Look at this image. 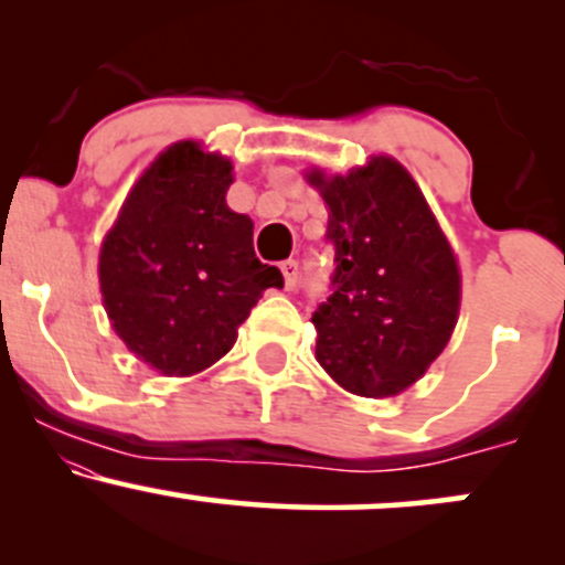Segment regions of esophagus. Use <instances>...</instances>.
<instances>
[{
  "label": "esophagus",
  "mask_w": 565,
  "mask_h": 565,
  "mask_svg": "<svg viewBox=\"0 0 565 565\" xmlns=\"http://www.w3.org/2000/svg\"><path fill=\"white\" fill-rule=\"evenodd\" d=\"M281 274H284V284H287V289H295L297 281H300V265L295 260L281 263Z\"/></svg>",
  "instance_id": "1"
}]
</instances>
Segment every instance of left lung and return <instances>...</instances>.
I'll return each mask as SVG.
<instances>
[{"label":"left lung","instance_id":"1","mask_svg":"<svg viewBox=\"0 0 565 565\" xmlns=\"http://www.w3.org/2000/svg\"><path fill=\"white\" fill-rule=\"evenodd\" d=\"M308 183L329 206L332 295L313 313L316 359L364 398L406 391L438 359L459 313V268L430 206L398 161Z\"/></svg>","mask_w":565,"mask_h":565}]
</instances>
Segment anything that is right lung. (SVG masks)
<instances>
[{"mask_svg": "<svg viewBox=\"0 0 565 565\" xmlns=\"http://www.w3.org/2000/svg\"><path fill=\"white\" fill-rule=\"evenodd\" d=\"M231 170L199 142H174L138 180L103 242L108 319L167 377H191L223 359L263 291L284 287L281 270L255 257L252 220L225 204Z\"/></svg>", "mask_w": 565, "mask_h": 565, "instance_id": "1", "label": "right lung"}]
</instances>
